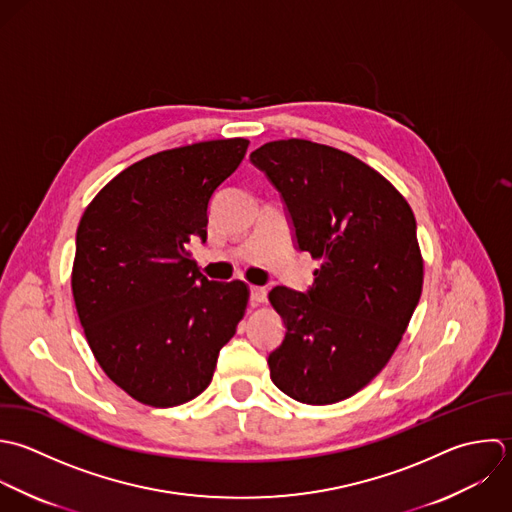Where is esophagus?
Instances as JSON below:
<instances>
[{"mask_svg":"<svg viewBox=\"0 0 512 512\" xmlns=\"http://www.w3.org/2000/svg\"><path fill=\"white\" fill-rule=\"evenodd\" d=\"M249 295H251V301L257 305V303H263L265 297H267V291L265 287H257V285H251L249 287Z\"/></svg>","mask_w":512,"mask_h":512,"instance_id":"esophagus-1","label":"esophagus"}]
</instances>
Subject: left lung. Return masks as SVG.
<instances>
[{
    "label": "left lung",
    "mask_w": 512,
    "mask_h": 512,
    "mask_svg": "<svg viewBox=\"0 0 512 512\" xmlns=\"http://www.w3.org/2000/svg\"><path fill=\"white\" fill-rule=\"evenodd\" d=\"M251 161L283 195L299 249L319 261L307 293H269L285 323L271 381L299 403L345 401L385 369L421 299L413 209L377 169L323 143L269 141Z\"/></svg>",
    "instance_id": "1"
}]
</instances>
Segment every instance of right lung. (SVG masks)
Returning <instances> with one entry per match:
<instances>
[{
  "label": "right lung",
  "instance_id": "right-lung-1",
  "mask_svg": "<svg viewBox=\"0 0 512 512\" xmlns=\"http://www.w3.org/2000/svg\"><path fill=\"white\" fill-rule=\"evenodd\" d=\"M249 141H201L149 155L117 173L85 207L71 293L103 373L149 407L201 395L245 315V281H209L187 251L207 239L215 189Z\"/></svg>",
  "mask_w": 512,
  "mask_h": 512
}]
</instances>
